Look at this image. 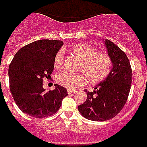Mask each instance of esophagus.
Masks as SVG:
<instances>
[{
	"instance_id": "esophagus-1",
	"label": "esophagus",
	"mask_w": 147,
	"mask_h": 147,
	"mask_svg": "<svg viewBox=\"0 0 147 147\" xmlns=\"http://www.w3.org/2000/svg\"><path fill=\"white\" fill-rule=\"evenodd\" d=\"M76 92L75 90H72V89H68V93L69 94H72V93H74V92Z\"/></svg>"
}]
</instances>
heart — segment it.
I'll list each match as a JSON object with an SVG mask.
<instances>
[{
    "label": "heart",
    "mask_w": 147,
    "mask_h": 147,
    "mask_svg": "<svg viewBox=\"0 0 147 147\" xmlns=\"http://www.w3.org/2000/svg\"><path fill=\"white\" fill-rule=\"evenodd\" d=\"M71 54L80 60L78 72L81 74H71L63 71L57 74L56 81L59 84L68 89H75L86 84L87 80L90 84H98L103 81L113 68L112 58L106 53L98 52V49L88 44H79L69 49ZM65 55L63 50L55 55L54 63L57 69L63 67Z\"/></svg>",
    "instance_id": "heart-1"
}]
</instances>
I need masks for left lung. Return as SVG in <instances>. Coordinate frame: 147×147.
Returning a JSON list of instances; mask_svg holds the SVG:
<instances>
[{
  "label": "left lung",
  "mask_w": 147,
  "mask_h": 147,
  "mask_svg": "<svg viewBox=\"0 0 147 147\" xmlns=\"http://www.w3.org/2000/svg\"><path fill=\"white\" fill-rule=\"evenodd\" d=\"M105 45L113 60L109 75L87 92V100L78 106V112L92 121H106L117 116L128 98L131 85V68L126 54L113 42L107 40Z\"/></svg>",
  "instance_id": "1"
}]
</instances>
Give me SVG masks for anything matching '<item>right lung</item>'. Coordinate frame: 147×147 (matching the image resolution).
<instances>
[{"label": "right lung", "instance_id": "obj_1", "mask_svg": "<svg viewBox=\"0 0 147 147\" xmlns=\"http://www.w3.org/2000/svg\"><path fill=\"white\" fill-rule=\"evenodd\" d=\"M62 45L60 40H40L22 47L14 56L9 66L10 90L24 113L39 118L52 116L68 96L62 86L55 84V89L49 92L43 88V79L50 78Z\"/></svg>", "mask_w": 147, "mask_h": 147}]
</instances>
